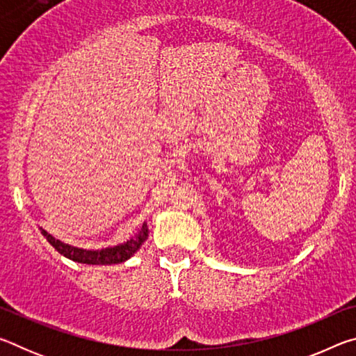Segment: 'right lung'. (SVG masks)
Instances as JSON below:
<instances>
[{
  "mask_svg": "<svg viewBox=\"0 0 356 356\" xmlns=\"http://www.w3.org/2000/svg\"><path fill=\"white\" fill-rule=\"evenodd\" d=\"M42 236H44L50 245L55 248L58 252H61L63 256L69 257L70 261L80 262V264H89V265H111V264H120L124 261H127L129 257H131L135 252L140 250V246L143 245L144 240L147 238V225H144L140 227V231L136 232V236L134 238L127 240V242L118 246H111V248H105V250H81L76 248V246H70L67 243H63L61 240H58L48 234L45 229L40 227Z\"/></svg>",
  "mask_w": 356,
  "mask_h": 356,
  "instance_id": "obj_1",
  "label": "right lung"
}]
</instances>
